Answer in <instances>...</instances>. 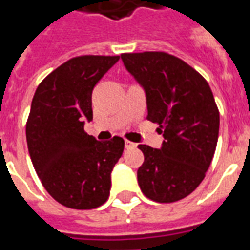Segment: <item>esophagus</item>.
I'll use <instances>...</instances> for the list:
<instances>
[{
	"label": "esophagus",
	"mask_w": 250,
	"mask_h": 250,
	"mask_svg": "<svg viewBox=\"0 0 250 250\" xmlns=\"http://www.w3.org/2000/svg\"><path fill=\"white\" fill-rule=\"evenodd\" d=\"M125 148H135V146H136V144L132 142H129V140H127V139H125Z\"/></svg>",
	"instance_id": "34e87169"
}]
</instances>
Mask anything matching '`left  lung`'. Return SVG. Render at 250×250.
<instances>
[{"label":"left lung","mask_w":250,"mask_h":250,"mask_svg":"<svg viewBox=\"0 0 250 250\" xmlns=\"http://www.w3.org/2000/svg\"><path fill=\"white\" fill-rule=\"evenodd\" d=\"M125 68L146 94V119L159 125L160 149L140 144L138 182L150 201L171 203L199 186L219 136V108L208 83L193 66L161 51L122 53Z\"/></svg>","instance_id":"left-lung-1"}]
</instances>
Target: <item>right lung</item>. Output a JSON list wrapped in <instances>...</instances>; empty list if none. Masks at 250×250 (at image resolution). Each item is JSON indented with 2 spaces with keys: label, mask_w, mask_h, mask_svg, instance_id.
<instances>
[{
  "label": "right lung",
  "mask_w": 250,
  "mask_h": 250,
  "mask_svg": "<svg viewBox=\"0 0 250 250\" xmlns=\"http://www.w3.org/2000/svg\"><path fill=\"white\" fill-rule=\"evenodd\" d=\"M118 60L72 57L39 83L32 98L26 123L32 165L49 195L69 208H97L110 195V176L125 140L98 142L85 132L83 123L93 119V89Z\"/></svg>",
  "instance_id": "add662e5"
}]
</instances>
